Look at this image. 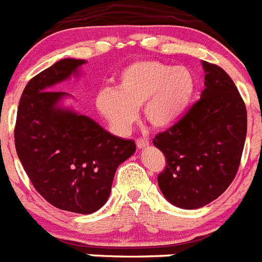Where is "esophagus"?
Listing matches in <instances>:
<instances>
[{
  "mask_svg": "<svg viewBox=\"0 0 262 262\" xmlns=\"http://www.w3.org/2000/svg\"><path fill=\"white\" fill-rule=\"evenodd\" d=\"M149 144V142L147 139H143V138H139V139H136V146L138 148H144Z\"/></svg>",
  "mask_w": 262,
  "mask_h": 262,
  "instance_id": "esophagus-1",
  "label": "esophagus"
}]
</instances>
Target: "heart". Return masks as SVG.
I'll use <instances>...</instances> for the list:
<instances>
[{
    "label": "heart",
    "mask_w": 262,
    "mask_h": 262,
    "mask_svg": "<svg viewBox=\"0 0 262 262\" xmlns=\"http://www.w3.org/2000/svg\"><path fill=\"white\" fill-rule=\"evenodd\" d=\"M195 89V75L188 67L139 61L122 71L116 90L99 91L97 107L118 134L128 131L142 106L149 124L168 127L187 111Z\"/></svg>",
    "instance_id": "1"
}]
</instances>
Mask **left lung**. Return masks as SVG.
Here are the masks:
<instances>
[{
    "mask_svg": "<svg viewBox=\"0 0 262 262\" xmlns=\"http://www.w3.org/2000/svg\"><path fill=\"white\" fill-rule=\"evenodd\" d=\"M203 67L200 99L152 142L165 156L160 191L184 209L204 207L229 187L247 138V107L236 84L217 64L203 61Z\"/></svg>",
    "mask_w": 262,
    "mask_h": 262,
    "instance_id": "obj_1",
    "label": "left lung"
}]
</instances>
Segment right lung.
<instances>
[{
    "instance_id": "add662e5",
    "label": "right lung",
    "mask_w": 262,
    "mask_h": 262,
    "mask_svg": "<svg viewBox=\"0 0 262 262\" xmlns=\"http://www.w3.org/2000/svg\"><path fill=\"white\" fill-rule=\"evenodd\" d=\"M84 59L66 58L31 78L21 95L14 143L31 184L62 211L89 214L104 205L116 168L135 152L84 115L58 107L66 93L50 90Z\"/></svg>"
}]
</instances>
